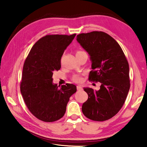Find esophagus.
<instances>
[{"mask_svg":"<svg viewBox=\"0 0 147 147\" xmlns=\"http://www.w3.org/2000/svg\"><path fill=\"white\" fill-rule=\"evenodd\" d=\"M76 88H77V90L80 91V90H82V86L78 85V86H77Z\"/></svg>","mask_w":147,"mask_h":147,"instance_id":"1","label":"esophagus"}]
</instances>
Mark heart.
I'll use <instances>...</instances> for the list:
<instances>
[{"mask_svg": "<svg viewBox=\"0 0 147 147\" xmlns=\"http://www.w3.org/2000/svg\"><path fill=\"white\" fill-rule=\"evenodd\" d=\"M78 52H81V51H78L77 53H78ZM81 80H82L81 77L79 75H74L73 77V80L74 82H79L81 81Z\"/></svg>", "mask_w": 147, "mask_h": 147, "instance_id": "b5f03b06", "label": "heart"}]
</instances>
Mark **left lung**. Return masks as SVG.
Returning a JSON list of instances; mask_svg holds the SVG:
<instances>
[{"label":"left lung","mask_w":147,"mask_h":147,"mask_svg":"<svg viewBox=\"0 0 147 147\" xmlns=\"http://www.w3.org/2000/svg\"><path fill=\"white\" fill-rule=\"evenodd\" d=\"M76 40L90 56L93 70L89 80L101 84L98 91L84 88L88 99L82 110L91 120H108L119 112L127 97L130 87L128 61L119 43L105 32L80 34Z\"/></svg>","instance_id":"1"}]
</instances>
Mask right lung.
<instances>
[{"label":"right lung","instance_id":"right-lung-1","mask_svg":"<svg viewBox=\"0 0 147 147\" xmlns=\"http://www.w3.org/2000/svg\"><path fill=\"white\" fill-rule=\"evenodd\" d=\"M75 36L43 37L34 45L24 61L21 93L27 108L39 120L54 122L61 119L69 98L76 91L73 84L59 88L53 82V72L61 68V56Z\"/></svg>","mask_w":147,"mask_h":147}]
</instances>
